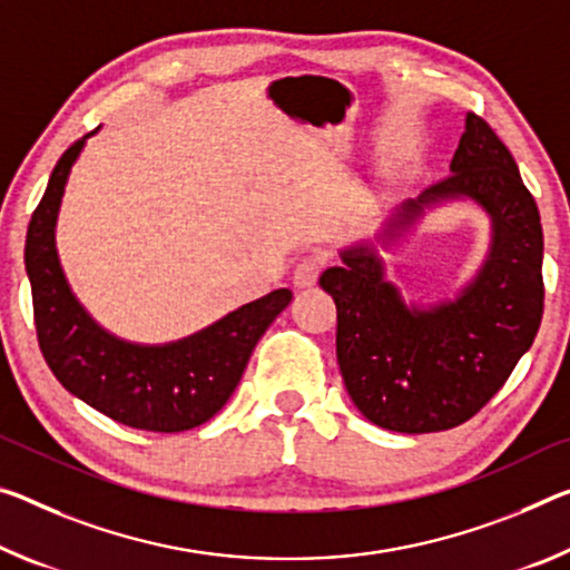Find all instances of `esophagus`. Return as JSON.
<instances>
[{
    "mask_svg": "<svg viewBox=\"0 0 570 570\" xmlns=\"http://www.w3.org/2000/svg\"><path fill=\"white\" fill-rule=\"evenodd\" d=\"M324 264H327V256H322V253H309V256H304L294 268V286L306 288L317 284Z\"/></svg>",
    "mask_w": 570,
    "mask_h": 570,
    "instance_id": "esophagus-1",
    "label": "esophagus"
}]
</instances>
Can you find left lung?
<instances>
[{
	"mask_svg": "<svg viewBox=\"0 0 570 570\" xmlns=\"http://www.w3.org/2000/svg\"><path fill=\"white\" fill-rule=\"evenodd\" d=\"M472 200L492 223L490 253L456 299L405 304L373 240L340 250L320 276L337 304V363L357 411L399 433L446 431L487 405L543 320V225L510 149L476 114L451 175L403 203L377 243L391 248L433 205Z\"/></svg>",
	"mask_w": 570,
	"mask_h": 570,
	"instance_id": "8db88e82",
	"label": "left lung"
}]
</instances>
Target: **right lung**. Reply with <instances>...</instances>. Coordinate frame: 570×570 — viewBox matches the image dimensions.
I'll return each mask as SVG.
<instances>
[{"mask_svg":"<svg viewBox=\"0 0 570 570\" xmlns=\"http://www.w3.org/2000/svg\"><path fill=\"white\" fill-rule=\"evenodd\" d=\"M88 137L60 157L27 228L24 268L42 357L68 393L124 426L157 433L195 429L228 403L253 347L292 302V292L276 288L167 345H137L106 332L70 292L56 248L62 193Z\"/></svg>","mask_w":570,"mask_h":570,"instance_id":"obj_1","label":"right lung"}]
</instances>
